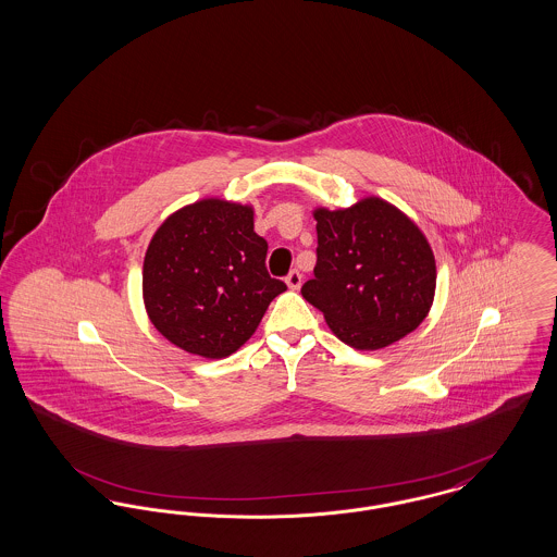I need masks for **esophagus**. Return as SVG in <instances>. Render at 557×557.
<instances>
[{
    "label": "esophagus",
    "mask_w": 557,
    "mask_h": 557,
    "mask_svg": "<svg viewBox=\"0 0 557 557\" xmlns=\"http://www.w3.org/2000/svg\"><path fill=\"white\" fill-rule=\"evenodd\" d=\"M286 284H288V288H290V290H298V288H300V284H302V275L294 269V271H290V273L286 275Z\"/></svg>",
    "instance_id": "obj_1"
}]
</instances>
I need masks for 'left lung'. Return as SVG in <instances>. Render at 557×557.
Segmentation results:
<instances>
[{
    "mask_svg": "<svg viewBox=\"0 0 557 557\" xmlns=\"http://www.w3.org/2000/svg\"><path fill=\"white\" fill-rule=\"evenodd\" d=\"M318 265L302 296L330 330L359 350L393 345L424 321L436 263L420 227L382 198L350 209H315Z\"/></svg>",
    "mask_w": 557,
    "mask_h": 557,
    "instance_id": "8db88e82",
    "label": "left lung"
}]
</instances>
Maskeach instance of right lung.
<instances>
[{"instance_id":"add662e5","label":"right lung","mask_w":557,"mask_h":557,"mask_svg":"<svg viewBox=\"0 0 557 557\" xmlns=\"http://www.w3.org/2000/svg\"><path fill=\"white\" fill-rule=\"evenodd\" d=\"M255 211L205 198L173 212L150 239L141 288L160 334L191 355L236 352L286 284L267 273Z\"/></svg>"}]
</instances>
